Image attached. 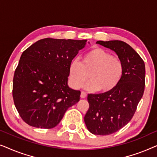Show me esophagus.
<instances>
[{"label":"esophagus","instance_id":"1","mask_svg":"<svg viewBox=\"0 0 157 157\" xmlns=\"http://www.w3.org/2000/svg\"><path fill=\"white\" fill-rule=\"evenodd\" d=\"M86 96H87V94L85 91H81V98H86Z\"/></svg>","mask_w":157,"mask_h":157}]
</instances>
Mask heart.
Listing matches in <instances>:
<instances>
[{"label":"heart","instance_id":"1","mask_svg":"<svg viewBox=\"0 0 157 157\" xmlns=\"http://www.w3.org/2000/svg\"><path fill=\"white\" fill-rule=\"evenodd\" d=\"M124 63L118 56H113L99 47L92 48L82 57L81 62L74 60L68 68V80L74 89L84 86L89 91L106 93L113 90L121 81L124 74Z\"/></svg>","mask_w":157,"mask_h":157}]
</instances>
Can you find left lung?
<instances>
[{"label": "left lung", "mask_w": 157, "mask_h": 157, "mask_svg": "<svg viewBox=\"0 0 157 157\" xmlns=\"http://www.w3.org/2000/svg\"><path fill=\"white\" fill-rule=\"evenodd\" d=\"M116 52L124 63L123 76L111 91L89 94V110L84 117L91 134L109 135L126 126L134 117L145 87V64L138 53L121 40H98Z\"/></svg>", "instance_id": "8db88e82"}]
</instances>
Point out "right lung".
Wrapping results in <instances>:
<instances>
[{"instance_id":"1","label":"right lung","mask_w":157,"mask_h":157,"mask_svg":"<svg viewBox=\"0 0 157 157\" xmlns=\"http://www.w3.org/2000/svg\"><path fill=\"white\" fill-rule=\"evenodd\" d=\"M86 42L46 38L23 51L14 73L13 98L25 123L52 128L78 101L81 91L68 86V68Z\"/></svg>"}]
</instances>
